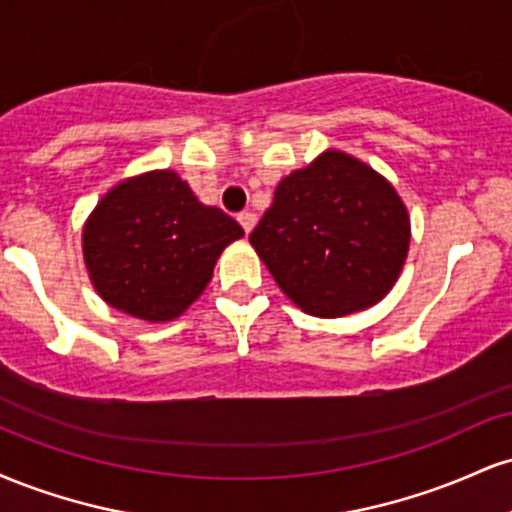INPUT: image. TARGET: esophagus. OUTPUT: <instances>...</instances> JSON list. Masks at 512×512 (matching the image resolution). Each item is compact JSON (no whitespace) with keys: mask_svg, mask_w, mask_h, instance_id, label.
Wrapping results in <instances>:
<instances>
[{"mask_svg":"<svg viewBox=\"0 0 512 512\" xmlns=\"http://www.w3.org/2000/svg\"><path fill=\"white\" fill-rule=\"evenodd\" d=\"M238 221H240V226H243V231L250 233L252 228H255L257 216L252 214V211H243V214H238Z\"/></svg>","mask_w":512,"mask_h":512,"instance_id":"obj_1","label":"esophagus"}]
</instances>
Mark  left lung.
<instances>
[{"label": "left lung", "mask_w": 512, "mask_h": 512, "mask_svg": "<svg viewBox=\"0 0 512 512\" xmlns=\"http://www.w3.org/2000/svg\"><path fill=\"white\" fill-rule=\"evenodd\" d=\"M409 238L395 187L358 158L325 151L276 185L250 245L303 313L342 317L383 301Z\"/></svg>", "instance_id": "obj_1"}]
</instances>
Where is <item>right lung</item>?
Here are the masks:
<instances>
[{
    "instance_id": "right-lung-1",
    "label": "right lung",
    "mask_w": 512,
    "mask_h": 512,
    "mask_svg": "<svg viewBox=\"0 0 512 512\" xmlns=\"http://www.w3.org/2000/svg\"><path fill=\"white\" fill-rule=\"evenodd\" d=\"M243 228L195 197L175 170H151L105 195L84 226V262L110 308L168 322L202 296Z\"/></svg>"
}]
</instances>
